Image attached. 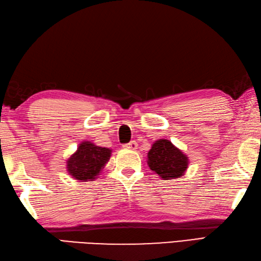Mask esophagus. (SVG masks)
Masks as SVG:
<instances>
[{"label":"esophagus","instance_id":"1","mask_svg":"<svg viewBox=\"0 0 261 261\" xmlns=\"http://www.w3.org/2000/svg\"><path fill=\"white\" fill-rule=\"evenodd\" d=\"M123 147H124V148H126V149L135 150V149H137V147H138V144H137L135 140H132V141H130V143L123 145Z\"/></svg>","mask_w":261,"mask_h":261}]
</instances>
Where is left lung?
I'll return each mask as SVG.
<instances>
[{
    "mask_svg": "<svg viewBox=\"0 0 261 261\" xmlns=\"http://www.w3.org/2000/svg\"><path fill=\"white\" fill-rule=\"evenodd\" d=\"M148 165L161 178H179L186 171L188 159L169 140L160 139L148 151Z\"/></svg>",
    "mask_w": 261,
    "mask_h": 261,
    "instance_id": "obj_1",
    "label": "left lung"
}]
</instances>
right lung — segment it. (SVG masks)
Returning a JSON list of instances; mask_svg holds the SVG:
<instances>
[{
    "mask_svg": "<svg viewBox=\"0 0 261 261\" xmlns=\"http://www.w3.org/2000/svg\"><path fill=\"white\" fill-rule=\"evenodd\" d=\"M111 153L112 150L110 148L84 141L79 146L76 153L68 159V172L70 176L82 181H88L89 179L92 180L105 167L111 158Z\"/></svg>",
    "mask_w": 261,
    "mask_h": 261,
    "instance_id": "obj_1",
    "label": "right lung"
}]
</instances>
